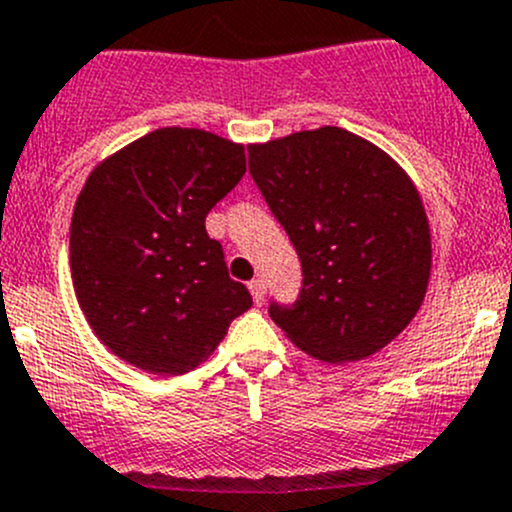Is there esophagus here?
<instances>
[{
	"label": "esophagus",
	"instance_id": "1",
	"mask_svg": "<svg viewBox=\"0 0 512 512\" xmlns=\"http://www.w3.org/2000/svg\"><path fill=\"white\" fill-rule=\"evenodd\" d=\"M248 289H251L253 304H256V306L264 304V296H266V284H264V279H253L251 284H248Z\"/></svg>",
	"mask_w": 512,
	"mask_h": 512
}]
</instances>
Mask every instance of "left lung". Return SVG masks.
I'll return each mask as SVG.
<instances>
[{
    "label": "left lung",
    "mask_w": 512,
    "mask_h": 512,
    "mask_svg": "<svg viewBox=\"0 0 512 512\" xmlns=\"http://www.w3.org/2000/svg\"><path fill=\"white\" fill-rule=\"evenodd\" d=\"M248 170L304 274L294 304L271 301L276 326L329 364L387 347L420 311L432 269L430 223L410 175L332 125L248 145Z\"/></svg>",
    "instance_id": "8db88e82"
}]
</instances>
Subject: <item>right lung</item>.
<instances>
[{"label":"right lung","instance_id":"add662e5","mask_svg":"<svg viewBox=\"0 0 512 512\" xmlns=\"http://www.w3.org/2000/svg\"><path fill=\"white\" fill-rule=\"evenodd\" d=\"M243 173V145L160 128L85 180L70 226L72 284L97 339L133 367L186 374L251 309L206 231L208 211Z\"/></svg>","mask_w":512,"mask_h":512}]
</instances>
